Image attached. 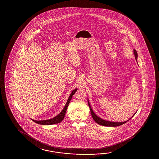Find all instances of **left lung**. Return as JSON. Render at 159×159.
I'll use <instances>...</instances> for the list:
<instances>
[{
  "mask_svg": "<svg viewBox=\"0 0 159 159\" xmlns=\"http://www.w3.org/2000/svg\"><path fill=\"white\" fill-rule=\"evenodd\" d=\"M134 54L135 55V57L136 59H137L138 58V53L136 51L135 49L134 50ZM88 101V105L90 110V112H91V115H92V117L93 119H94V121L98 123L99 125H102V126H111V127H115V126H120V125H122V124H124L126 122H128L129 120H130L132 117H133L136 113H135V114H134L133 116L131 117L130 119H129V120L127 121H125L124 122H112V121H107V120H103L102 118L99 117V116H98L95 112L93 111V110H92V108L91 107L90 105L89 104V102Z\"/></svg>",
  "mask_w": 159,
  "mask_h": 159,
  "instance_id": "1",
  "label": "left lung"
}]
</instances>
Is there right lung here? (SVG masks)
Returning a JSON list of instances; mask_svg holds the SVG:
<instances>
[{
    "instance_id": "obj_1",
    "label": "right lung",
    "mask_w": 159,
    "mask_h": 159,
    "mask_svg": "<svg viewBox=\"0 0 159 159\" xmlns=\"http://www.w3.org/2000/svg\"><path fill=\"white\" fill-rule=\"evenodd\" d=\"M78 89H75L74 90H73L71 93L70 96L68 98L67 102L65 104V107L63 108V109L62 110V111L57 115V116H55L54 117H53L52 119H48V120H35L33 119H31V120H33L34 122H36L38 124H40V125H52V124H58L59 122H61L62 120L64 119V116H65V113L66 111L68 109V106L69 104L70 103V102L71 99L72 98L74 94L75 93L76 91H77Z\"/></svg>"
}]
</instances>
